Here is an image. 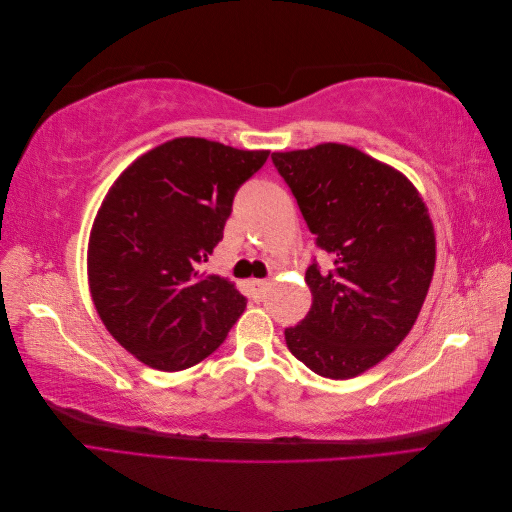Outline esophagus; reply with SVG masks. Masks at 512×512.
Wrapping results in <instances>:
<instances>
[{
  "label": "esophagus",
  "mask_w": 512,
  "mask_h": 512,
  "mask_svg": "<svg viewBox=\"0 0 512 512\" xmlns=\"http://www.w3.org/2000/svg\"><path fill=\"white\" fill-rule=\"evenodd\" d=\"M247 286H250L254 299H262V294H265V288H267V280H250Z\"/></svg>",
  "instance_id": "1"
}]
</instances>
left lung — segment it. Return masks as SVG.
<instances>
[{"label":"left lung","instance_id":"left-lung-1","mask_svg":"<svg viewBox=\"0 0 512 512\" xmlns=\"http://www.w3.org/2000/svg\"><path fill=\"white\" fill-rule=\"evenodd\" d=\"M271 158L316 245L333 258L329 271H305L312 307L284 331L286 346L318 376H361L404 342L421 314L436 269L425 200L404 173L350 145Z\"/></svg>","mask_w":512,"mask_h":512}]
</instances>
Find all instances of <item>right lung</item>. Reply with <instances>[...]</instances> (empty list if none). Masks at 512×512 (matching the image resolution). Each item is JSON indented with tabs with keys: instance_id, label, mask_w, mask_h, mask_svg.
Returning <instances> with one entry per match:
<instances>
[{
	"instance_id": "1",
	"label": "right lung",
	"mask_w": 512,
	"mask_h": 512,
	"mask_svg": "<svg viewBox=\"0 0 512 512\" xmlns=\"http://www.w3.org/2000/svg\"><path fill=\"white\" fill-rule=\"evenodd\" d=\"M267 158L181 136L136 158L104 196L89 232V292L106 331L141 363L188 369L243 314L235 284L200 267L224 237L239 185Z\"/></svg>"
}]
</instances>
